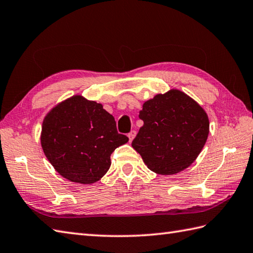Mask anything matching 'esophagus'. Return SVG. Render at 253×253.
Returning a JSON list of instances; mask_svg holds the SVG:
<instances>
[{
  "mask_svg": "<svg viewBox=\"0 0 253 253\" xmlns=\"http://www.w3.org/2000/svg\"><path fill=\"white\" fill-rule=\"evenodd\" d=\"M135 135H136V131H131L130 133L127 134V136H128V140H130V142H132V141H133V138L135 137Z\"/></svg>",
  "mask_w": 253,
  "mask_h": 253,
  "instance_id": "esophagus-1",
  "label": "esophagus"
}]
</instances>
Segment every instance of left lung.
<instances>
[{
  "label": "left lung",
  "mask_w": 253,
  "mask_h": 253,
  "mask_svg": "<svg viewBox=\"0 0 253 253\" xmlns=\"http://www.w3.org/2000/svg\"><path fill=\"white\" fill-rule=\"evenodd\" d=\"M140 119L144 125L132 147L147 168L158 174H174L191 166L210 133L208 113L179 89L146 100Z\"/></svg>",
  "instance_id": "obj_1"
}]
</instances>
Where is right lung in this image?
<instances>
[{"label":"right lung","instance_id":"obj_1","mask_svg":"<svg viewBox=\"0 0 253 253\" xmlns=\"http://www.w3.org/2000/svg\"><path fill=\"white\" fill-rule=\"evenodd\" d=\"M128 138L101 104L74 95L45 115L40 142L45 157L72 182H97L110 168V155Z\"/></svg>","mask_w":253,"mask_h":253}]
</instances>
